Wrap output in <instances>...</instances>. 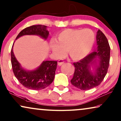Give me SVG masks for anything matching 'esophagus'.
<instances>
[{
    "instance_id": "1",
    "label": "esophagus",
    "mask_w": 121,
    "mask_h": 121,
    "mask_svg": "<svg viewBox=\"0 0 121 121\" xmlns=\"http://www.w3.org/2000/svg\"><path fill=\"white\" fill-rule=\"evenodd\" d=\"M65 62V61L62 60V59H60V60H59L58 61V65L59 66H61L62 65V64H64Z\"/></svg>"
}]
</instances>
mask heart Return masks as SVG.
<instances>
[{
  "label": "heart",
  "instance_id": "obj_1",
  "mask_svg": "<svg viewBox=\"0 0 121 121\" xmlns=\"http://www.w3.org/2000/svg\"><path fill=\"white\" fill-rule=\"evenodd\" d=\"M95 39L94 32L90 29H66L59 32L56 40L51 41L50 48L57 58L64 57L68 50L73 60H79L90 53Z\"/></svg>",
  "mask_w": 121,
  "mask_h": 121
}]
</instances>
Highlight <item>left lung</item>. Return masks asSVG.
I'll return each mask as SVG.
<instances>
[{
	"label": "left lung",
	"mask_w": 121,
	"mask_h": 121,
	"mask_svg": "<svg viewBox=\"0 0 121 121\" xmlns=\"http://www.w3.org/2000/svg\"><path fill=\"white\" fill-rule=\"evenodd\" d=\"M97 49L78 62L73 63L74 73L71 79V84L82 90H88L96 87L103 82L108 72L110 57V47L105 35L98 30L97 34ZM99 59V64L96 65L93 74L90 71V65L96 64Z\"/></svg>",
	"instance_id": "8db88e82"
}]
</instances>
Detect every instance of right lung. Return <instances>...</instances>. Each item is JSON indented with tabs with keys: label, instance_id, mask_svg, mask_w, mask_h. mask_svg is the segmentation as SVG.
<instances>
[{
	"label": "right lung",
	"instance_id": "add662e5",
	"mask_svg": "<svg viewBox=\"0 0 121 121\" xmlns=\"http://www.w3.org/2000/svg\"><path fill=\"white\" fill-rule=\"evenodd\" d=\"M46 28V26L42 25L27 27L19 32L16 39L26 35H36L47 39L49 35V31ZM13 44L11 50L12 70L16 78L23 86L29 89L39 90L44 89L52 84L54 79L57 61H43L37 69L26 71L21 67L20 64L16 60L13 52Z\"/></svg>",
	"mask_w": 121,
	"mask_h": 121
}]
</instances>
